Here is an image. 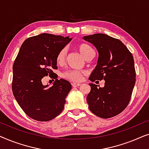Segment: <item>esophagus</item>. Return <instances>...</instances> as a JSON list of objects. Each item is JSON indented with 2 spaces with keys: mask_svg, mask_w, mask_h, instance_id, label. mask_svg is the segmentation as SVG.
Listing matches in <instances>:
<instances>
[{
  "mask_svg": "<svg viewBox=\"0 0 149 149\" xmlns=\"http://www.w3.org/2000/svg\"><path fill=\"white\" fill-rule=\"evenodd\" d=\"M72 85L73 87H79V86H80V85H81V83H72Z\"/></svg>",
  "mask_w": 149,
  "mask_h": 149,
  "instance_id": "1",
  "label": "esophagus"
}]
</instances>
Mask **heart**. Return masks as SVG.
Listing matches in <instances>:
<instances>
[{
    "instance_id": "heart-1",
    "label": "heart",
    "mask_w": 149,
    "mask_h": 149,
    "mask_svg": "<svg viewBox=\"0 0 149 149\" xmlns=\"http://www.w3.org/2000/svg\"><path fill=\"white\" fill-rule=\"evenodd\" d=\"M76 47L85 58H87V57H89L93 53V49L89 45L85 43V42H79L76 45ZM66 49H62L56 55V61L57 64L58 65H62L64 64L65 62V59H66ZM83 74H84L83 71L77 70H67L62 72V76L64 79H68V80L74 81V82H79V81H81Z\"/></svg>"
}]
</instances>
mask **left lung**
<instances>
[{
  "label": "left lung",
  "mask_w": 149,
  "mask_h": 149,
  "mask_svg": "<svg viewBox=\"0 0 149 149\" xmlns=\"http://www.w3.org/2000/svg\"><path fill=\"white\" fill-rule=\"evenodd\" d=\"M95 47L98 60L89 79L104 80V87L90 83L87 96L89 109L94 115L109 119L127 107L136 83V70L132 53L121 40L104 34L83 36Z\"/></svg>",
  "instance_id": "1"
}]
</instances>
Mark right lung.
Wrapping results in <instances>:
<instances>
[{"instance_id":"right-lung-1","label":"right lung","mask_w":149,"mask_h":149,"mask_svg":"<svg viewBox=\"0 0 149 149\" xmlns=\"http://www.w3.org/2000/svg\"><path fill=\"white\" fill-rule=\"evenodd\" d=\"M71 39L47 33L32 36L23 42L14 61L13 95L24 113L36 121H50L64 109L72 86L68 81L57 79L53 69L58 68L57 54ZM48 75L56 79L50 88L42 83Z\"/></svg>"}]
</instances>
